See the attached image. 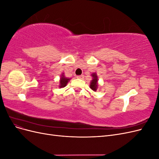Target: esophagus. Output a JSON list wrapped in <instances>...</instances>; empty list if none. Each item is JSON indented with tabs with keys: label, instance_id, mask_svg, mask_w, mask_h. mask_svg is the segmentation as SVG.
Returning <instances> with one entry per match:
<instances>
[{
	"label": "esophagus",
	"instance_id": "1",
	"mask_svg": "<svg viewBox=\"0 0 159 159\" xmlns=\"http://www.w3.org/2000/svg\"><path fill=\"white\" fill-rule=\"evenodd\" d=\"M84 75H78L77 76V78H78V79H84Z\"/></svg>",
	"mask_w": 159,
	"mask_h": 159
}]
</instances>
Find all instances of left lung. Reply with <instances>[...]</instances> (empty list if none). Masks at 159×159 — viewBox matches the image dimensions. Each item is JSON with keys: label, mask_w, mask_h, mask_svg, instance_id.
Returning a JSON list of instances; mask_svg holds the SVG:
<instances>
[{"label": "left lung", "mask_w": 159, "mask_h": 159, "mask_svg": "<svg viewBox=\"0 0 159 159\" xmlns=\"http://www.w3.org/2000/svg\"><path fill=\"white\" fill-rule=\"evenodd\" d=\"M91 76L92 77V80H91L89 87L93 91H96L98 88V76L95 72L91 74Z\"/></svg>", "instance_id": "1"}]
</instances>
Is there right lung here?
Segmentation results:
<instances>
[{
	"instance_id": "right-lung-1",
	"label": "right lung",
	"mask_w": 159,
	"mask_h": 159,
	"mask_svg": "<svg viewBox=\"0 0 159 159\" xmlns=\"http://www.w3.org/2000/svg\"><path fill=\"white\" fill-rule=\"evenodd\" d=\"M71 78H66L64 75V73H62L61 76H60V82H59V88H63L67 85L68 83L70 81Z\"/></svg>"
}]
</instances>
